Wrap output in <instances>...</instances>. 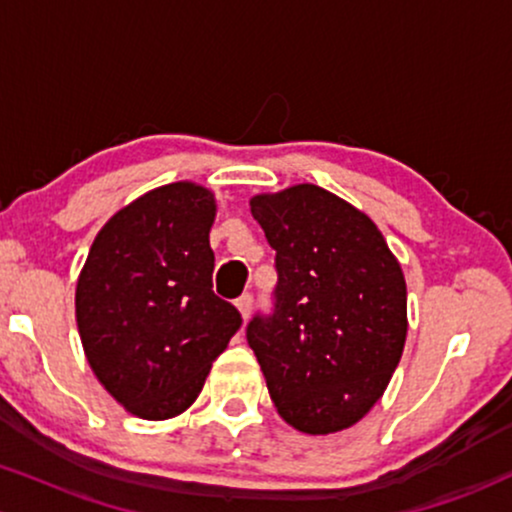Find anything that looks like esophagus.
Returning a JSON list of instances; mask_svg holds the SVG:
<instances>
[{"label": "esophagus", "instance_id": "1", "mask_svg": "<svg viewBox=\"0 0 512 512\" xmlns=\"http://www.w3.org/2000/svg\"><path fill=\"white\" fill-rule=\"evenodd\" d=\"M252 303H255V298H252V293H243V296H240L238 301H236L238 310H240V315L248 317V315H250V310H252Z\"/></svg>", "mask_w": 512, "mask_h": 512}]
</instances>
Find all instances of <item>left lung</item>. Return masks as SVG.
Listing matches in <instances>:
<instances>
[{
  "mask_svg": "<svg viewBox=\"0 0 512 512\" xmlns=\"http://www.w3.org/2000/svg\"><path fill=\"white\" fill-rule=\"evenodd\" d=\"M276 257L272 310L248 322L274 407L310 436L378 402L407 339V284L366 214L317 185L250 199Z\"/></svg>",
  "mask_w": 512,
  "mask_h": 512,
  "instance_id": "obj_1",
  "label": "left lung"
}]
</instances>
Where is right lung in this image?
Listing matches in <instances>:
<instances>
[{
	"mask_svg": "<svg viewBox=\"0 0 512 512\" xmlns=\"http://www.w3.org/2000/svg\"><path fill=\"white\" fill-rule=\"evenodd\" d=\"M214 195L192 182L146 192L101 228L76 284V325L93 373L134 416L195 402L243 325L214 293Z\"/></svg>",
	"mask_w": 512,
	"mask_h": 512,
	"instance_id": "add662e5",
	"label": "right lung"
}]
</instances>
